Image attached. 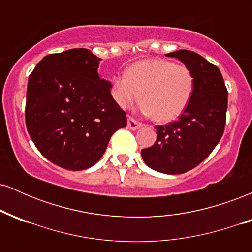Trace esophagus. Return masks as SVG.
Wrapping results in <instances>:
<instances>
[{
  "label": "esophagus",
  "instance_id": "obj_1",
  "mask_svg": "<svg viewBox=\"0 0 252 252\" xmlns=\"http://www.w3.org/2000/svg\"><path fill=\"white\" fill-rule=\"evenodd\" d=\"M143 124L141 122H138V121H136L135 118H132L131 116L128 117V128L131 129V130H136L138 128H141Z\"/></svg>",
  "mask_w": 252,
  "mask_h": 252
}]
</instances>
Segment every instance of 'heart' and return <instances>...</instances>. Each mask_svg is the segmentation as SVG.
Here are the masks:
<instances>
[{
	"label": "heart",
	"mask_w": 252,
	"mask_h": 252,
	"mask_svg": "<svg viewBox=\"0 0 252 252\" xmlns=\"http://www.w3.org/2000/svg\"><path fill=\"white\" fill-rule=\"evenodd\" d=\"M194 91V77L184 63L167 59H144L130 65L126 76L111 82V96L118 106L129 108L142 100L144 114L158 122H170L185 111Z\"/></svg>",
	"instance_id": "1"
}]
</instances>
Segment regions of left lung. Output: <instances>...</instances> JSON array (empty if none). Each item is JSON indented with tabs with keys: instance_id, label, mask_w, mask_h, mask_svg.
Masks as SVG:
<instances>
[{
	"instance_id": "left-lung-1",
	"label": "left lung",
	"mask_w": 252,
	"mask_h": 252,
	"mask_svg": "<svg viewBox=\"0 0 252 252\" xmlns=\"http://www.w3.org/2000/svg\"><path fill=\"white\" fill-rule=\"evenodd\" d=\"M182 62L194 77V91L178 121L156 126L155 143L141 150L143 161L164 174H182L201 163L220 141L226 123L227 89L216 65L198 53L166 54Z\"/></svg>"
}]
</instances>
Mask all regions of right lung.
Masks as SVG:
<instances>
[{"label":"right lung","mask_w":252,"mask_h":252,"mask_svg":"<svg viewBox=\"0 0 252 252\" xmlns=\"http://www.w3.org/2000/svg\"><path fill=\"white\" fill-rule=\"evenodd\" d=\"M100 59L85 48L46 56L28 78L26 126L52 163L83 170L98 162L126 115L100 79Z\"/></svg>","instance_id":"add662e5"}]
</instances>
